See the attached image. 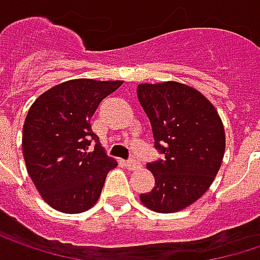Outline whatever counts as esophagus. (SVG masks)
<instances>
[{
  "label": "esophagus",
  "instance_id": "esophagus-1",
  "mask_svg": "<svg viewBox=\"0 0 260 260\" xmlns=\"http://www.w3.org/2000/svg\"><path fill=\"white\" fill-rule=\"evenodd\" d=\"M126 168L131 170V171L140 170V168H141V162H140V160H137V159H129V160L126 162Z\"/></svg>",
  "mask_w": 260,
  "mask_h": 260
}]
</instances>
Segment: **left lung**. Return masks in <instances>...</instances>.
<instances>
[{
	"label": "left lung",
	"mask_w": 260,
	"mask_h": 260,
	"mask_svg": "<svg viewBox=\"0 0 260 260\" xmlns=\"http://www.w3.org/2000/svg\"><path fill=\"white\" fill-rule=\"evenodd\" d=\"M138 101L162 159L147 164L154 187L141 202L156 213L180 211L208 190L224 154V129L214 106L197 89L178 82L141 83Z\"/></svg>",
	"instance_id": "left-lung-1"
}]
</instances>
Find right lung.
Masks as SVG:
<instances>
[{"instance_id":"add662e5","label":"right lung","mask_w":260,"mask_h":260,"mask_svg":"<svg viewBox=\"0 0 260 260\" xmlns=\"http://www.w3.org/2000/svg\"><path fill=\"white\" fill-rule=\"evenodd\" d=\"M122 83L68 80L46 90L29 108L22 135L23 159L37 190L52 208L77 214L100 198L117 162L106 154L90 117Z\"/></svg>"}]
</instances>
